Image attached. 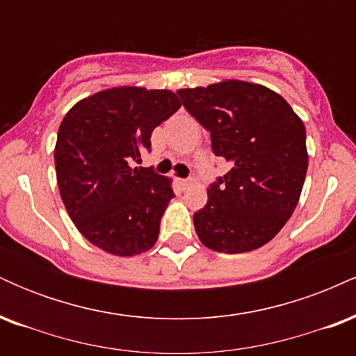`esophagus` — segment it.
Returning a JSON list of instances; mask_svg holds the SVG:
<instances>
[{
	"label": "esophagus",
	"instance_id": "34e87169",
	"mask_svg": "<svg viewBox=\"0 0 356 356\" xmlns=\"http://www.w3.org/2000/svg\"><path fill=\"white\" fill-rule=\"evenodd\" d=\"M192 181L191 179H177V184H179V187H181V189H186L187 186H189Z\"/></svg>",
	"mask_w": 356,
	"mask_h": 356
}]
</instances>
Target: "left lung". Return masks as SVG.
<instances>
[{
	"label": "left lung",
	"instance_id": "8db88e82",
	"mask_svg": "<svg viewBox=\"0 0 356 356\" xmlns=\"http://www.w3.org/2000/svg\"><path fill=\"white\" fill-rule=\"evenodd\" d=\"M177 93L211 132L212 152L231 164L194 214L199 239L226 254L264 246L300 201L308 170L303 120L280 93L251 81L222 80Z\"/></svg>",
	"mask_w": 356,
	"mask_h": 356
}]
</instances>
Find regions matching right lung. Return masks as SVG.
I'll return each instance as SVG.
<instances>
[{"mask_svg":"<svg viewBox=\"0 0 356 356\" xmlns=\"http://www.w3.org/2000/svg\"><path fill=\"white\" fill-rule=\"evenodd\" d=\"M179 108L170 90L113 87L76 102L61 120L55 145L61 201L102 251L129 257L157 243L172 179L130 165L150 150L155 127Z\"/></svg>","mask_w":356,"mask_h":356,"instance_id":"1","label":"right lung"}]
</instances>
